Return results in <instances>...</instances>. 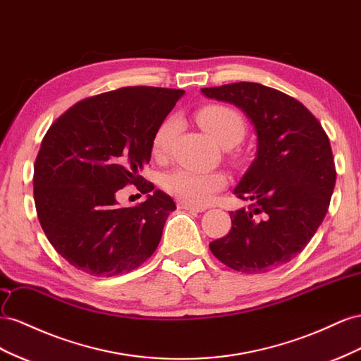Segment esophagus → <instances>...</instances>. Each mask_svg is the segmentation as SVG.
I'll use <instances>...</instances> for the list:
<instances>
[{
	"label": "esophagus",
	"instance_id": "esophagus-1",
	"mask_svg": "<svg viewBox=\"0 0 361 361\" xmlns=\"http://www.w3.org/2000/svg\"><path fill=\"white\" fill-rule=\"evenodd\" d=\"M178 209L189 210V212H195V213H201V212H204V210H205L204 207H195V205H190V204H188V202H180V204H178Z\"/></svg>",
	"mask_w": 361,
	"mask_h": 361
}]
</instances>
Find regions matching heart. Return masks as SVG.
I'll return each mask as SVG.
<instances>
[{
  "instance_id": "b5f03b06",
  "label": "heart",
  "mask_w": 361,
  "mask_h": 361,
  "mask_svg": "<svg viewBox=\"0 0 361 361\" xmlns=\"http://www.w3.org/2000/svg\"><path fill=\"white\" fill-rule=\"evenodd\" d=\"M198 122L201 128L210 135L219 145L225 142L238 143L245 135V122L231 107L213 104L200 110ZM180 127V119L171 116L161 122L152 137L151 151L156 159H163L171 149L175 135ZM226 178L221 172H200L177 168L163 177V188L173 197L195 207L209 204L214 195L221 192Z\"/></svg>"
}]
</instances>
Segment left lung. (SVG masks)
Instances as JSON below:
<instances>
[{
  "label": "left lung",
  "instance_id": "obj_1",
  "mask_svg": "<svg viewBox=\"0 0 361 361\" xmlns=\"http://www.w3.org/2000/svg\"><path fill=\"white\" fill-rule=\"evenodd\" d=\"M201 92L239 107L257 136L255 159L234 189L252 204L230 213V233L210 250L234 271H274L305 248L328 212L336 168L326 133L300 101L272 87L240 81Z\"/></svg>",
  "mask_w": 361,
  "mask_h": 361
}]
</instances>
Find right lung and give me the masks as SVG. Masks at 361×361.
<instances>
[{"mask_svg":"<svg viewBox=\"0 0 361 361\" xmlns=\"http://www.w3.org/2000/svg\"><path fill=\"white\" fill-rule=\"evenodd\" d=\"M180 89L130 86L77 102L49 127L35 163L37 218L54 250L77 269L113 276L152 255L175 209L161 190L119 208L117 190L151 192L142 171Z\"/></svg>","mask_w":361,"mask_h":361,"instance_id":"right-lung-1","label":"right lung"}]
</instances>
